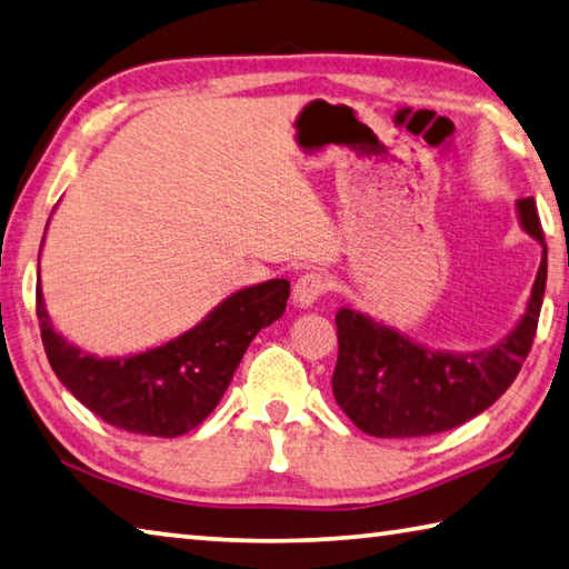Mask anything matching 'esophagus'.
Listing matches in <instances>:
<instances>
[{
	"instance_id": "34e87169",
	"label": "esophagus",
	"mask_w": 569,
	"mask_h": 569,
	"mask_svg": "<svg viewBox=\"0 0 569 569\" xmlns=\"http://www.w3.org/2000/svg\"><path fill=\"white\" fill-rule=\"evenodd\" d=\"M329 292V280L321 272H307V274H302L297 280V284H295V302L299 305V307H309V305H315L317 299L321 297V295H327Z\"/></svg>"
}]
</instances>
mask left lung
I'll use <instances>...</instances> for the list:
<instances>
[{
	"label": "left lung",
	"mask_w": 569,
	"mask_h": 569,
	"mask_svg": "<svg viewBox=\"0 0 569 569\" xmlns=\"http://www.w3.org/2000/svg\"><path fill=\"white\" fill-rule=\"evenodd\" d=\"M518 212L522 228L542 242L545 252L525 317L498 347L476 353L431 351L367 315L339 309L331 391L339 409L363 433L418 438L451 431L483 413L516 381L532 349L548 282V244L538 206L532 198H520Z\"/></svg>",
	"instance_id": "8db88e82"
}]
</instances>
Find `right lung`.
Segmentation results:
<instances>
[{
  "label": "right lung",
  "instance_id": "add662e5",
  "mask_svg": "<svg viewBox=\"0 0 569 569\" xmlns=\"http://www.w3.org/2000/svg\"><path fill=\"white\" fill-rule=\"evenodd\" d=\"M287 299V280L240 289L183 337L126 359H96L57 335L41 287L37 317L53 373L86 409L128 433L176 438L212 413L250 341L282 317Z\"/></svg>",
  "mask_w": 569,
  "mask_h": 569
}]
</instances>
